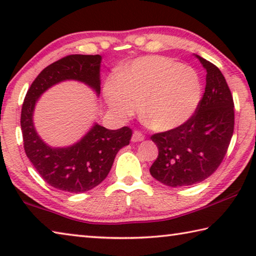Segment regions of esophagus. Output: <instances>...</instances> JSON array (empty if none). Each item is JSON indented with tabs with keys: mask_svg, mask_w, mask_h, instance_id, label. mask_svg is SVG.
<instances>
[{
	"mask_svg": "<svg viewBox=\"0 0 256 256\" xmlns=\"http://www.w3.org/2000/svg\"><path fill=\"white\" fill-rule=\"evenodd\" d=\"M132 142H140V141H144V136L142 134L141 132L138 131H134L132 134Z\"/></svg>",
	"mask_w": 256,
	"mask_h": 256,
	"instance_id": "esophagus-1",
	"label": "esophagus"
}]
</instances>
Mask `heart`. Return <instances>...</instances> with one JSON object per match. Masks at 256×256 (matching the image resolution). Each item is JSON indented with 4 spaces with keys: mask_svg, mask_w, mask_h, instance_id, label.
Here are the masks:
<instances>
[{
    "mask_svg": "<svg viewBox=\"0 0 256 256\" xmlns=\"http://www.w3.org/2000/svg\"><path fill=\"white\" fill-rule=\"evenodd\" d=\"M201 81L192 68L172 58L150 55L105 80L102 92L110 112L126 118L140 110L144 123L156 131L180 126L200 102Z\"/></svg>",
    "mask_w": 256,
    "mask_h": 256,
    "instance_id": "heart-1",
    "label": "heart"
}]
</instances>
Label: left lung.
Instances as JSON below:
<instances>
[{
	"instance_id": "8db88e82",
	"label": "left lung",
	"mask_w": 256,
	"mask_h": 256,
	"mask_svg": "<svg viewBox=\"0 0 256 256\" xmlns=\"http://www.w3.org/2000/svg\"><path fill=\"white\" fill-rule=\"evenodd\" d=\"M196 56L206 71L196 112L180 126L151 136L159 154L150 174L170 188L194 185L214 174L234 133V100L226 79L214 64Z\"/></svg>"
}]
</instances>
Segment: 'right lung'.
<instances>
[{
  "label": "right lung",
  "instance_id": "1",
  "mask_svg": "<svg viewBox=\"0 0 256 256\" xmlns=\"http://www.w3.org/2000/svg\"><path fill=\"white\" fill-rule=\"evenodd\" d=\"M100 55H68L45 68L28 89L21 110L24 148L46 183L68 193H84L106 178L116 154L130 144L132 130H108L97 123L76 144L54 148L42 140L34 125L38 99L50 86L76 80L100 94Z\"/></svg>",
  "mask_w": 256,
  "mask_h": 256
}]
</instances>
